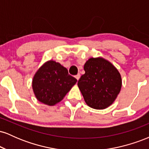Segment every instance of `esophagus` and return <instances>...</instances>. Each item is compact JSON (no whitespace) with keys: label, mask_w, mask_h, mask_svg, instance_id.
<instances>
[{"label":"esophagus","mask_w":149,"mask_h":149,"mask_svg":"<svg viewBox=\"0 0 149 149\" xmlns=\"http://www.w3.org/2000/svg\"><path fill=\"white\" fill-rule=\"evenodd\" d=\"M75 77H76V78L77 79V80H79L80 77V73H78V74H77Z\"/></svg>","instance_id":"obj_1"}]
</instances>
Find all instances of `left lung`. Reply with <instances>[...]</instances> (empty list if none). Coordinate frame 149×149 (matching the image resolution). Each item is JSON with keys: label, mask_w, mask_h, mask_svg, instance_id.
Masks as SVG:
<instances>
[{"label": "left lung", "mask_w": 149, "mask_h": 149, "mask_svg": "<svg viewBox=\"0 0 149 149\" xmlns=\"http://www.w3.org/2000/svg\"><path fill=\"white\" fill-rule=\"evenodd\" d=\"M85 74L78 86L85 103L95 109H104L113 104L120 91L121 76L112 64L103 58H90L84 65Z\"/></svg>", "instance_id": "left-lung-1"}]
</instances>
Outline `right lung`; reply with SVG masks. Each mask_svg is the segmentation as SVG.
Segmentation results:
<instances>
[{"label": "right lung", "instance_id": "add662e5", "mask_svg": "<svg viewBox=\"0 0 149 149\" xmlns=\"http://www.w3.org/2000/svg\"><path fill=\"white\" fill-rule=\"evenodd\" d=\"M77 80L59 63L49 61L41 66L33 77L32 87L37 100L49 106L64 98Z\"/></svg>", "mask_w": 149, "mask_h": 149}]
</instances>
